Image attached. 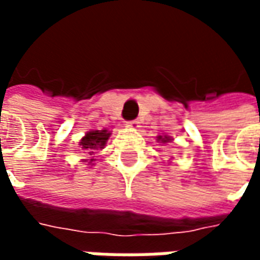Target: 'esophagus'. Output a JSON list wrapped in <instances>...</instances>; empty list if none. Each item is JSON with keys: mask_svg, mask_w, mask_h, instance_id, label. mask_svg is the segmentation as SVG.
Instances as JSON below:
<instances>
[{"mask_svg": "<svg viewBox=\"0 0 260 260\" xmlns=\"http://www.w3.org/2000/svg\"><path fill=\"white\" fill-rule=\"evenodd\" d=\"M139 124H141V122H139L138 119H134V121H128V122H126V126H128V128H132V129H138V128L141 126Z\"/></svg>", "mask_w": 260, "mask_h": 260, "instance_id": "1", "label": "esophagus"}]
</instances>
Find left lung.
I'll return each mask as SVG.
<instances>
[{
    "instance_id": "left-lung-1",
    "label": "left lung",
    "mask_w": 260,
    "mask_h": 260,
    "mask_svg": "<svg viewBox=\"0 0 260 260\" xmlns=\"http://www.w3.org/2000/svg\"><path fill=\"white\" fill-rule=\"evenodd\" d=\"M158 141H161V142H169L170 139H169V138H164V139H163L161 136H158Z\"/></svg>"
}]
</instances>
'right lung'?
Instances as JSON below:
<instances>
[{
  "label": "right lung",
  "mask_w": 260,
  "mask_h": 260,
  "mask_svg": "<svg viewBox=\"0 0 260 260\" xmlns=\"http://www.w3.org/2000/svg\"><path fill=\"white\" fill-rule=\"evenodd\" d=\"M110 132L107 129L103 131H90L86 134L85 138H82V141L79 142L82 149L85 150H90L89 153H93V149H103V146L106 145ZM93 161V160H91Z\"/></svg>",
  "instance_id": "obj_1"
}]
</instances>
